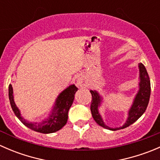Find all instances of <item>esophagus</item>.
<instances>
[{
	"instance_id": "1",
	"label": "esophagus",
	"mask_w": 160,
	"mask_h": 160,
	"mask_svg": "<svg viewBox=\"0 0 160 160\" xmlns=\"http://www.w3.org/2000/svg\"><path fill=\"white\" fill-rule=\"evenodd\" d=\"M76 83H77V86L80 87V88H83V87H85L87 85V81L85 80L84 77H83V76H79L77 78Z\"/></svg>"
}]
</instances>
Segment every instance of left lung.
Instances as JSON below:
<instances>
[{"instance_id":"8db88e82","label":"left lung","mask_w":160,"mask_h":160,"mask_svg":"<svg viewBox=\"0 0 160 160\" xmlns=\"http://www.w3.org/2000/svg\"><path fill=\"white\" fill-rule=\"evenodd\" d=\"M139 70V77H138V90L135 94L132 106L128 111V118L125 124L118 128H111L105 125L101 114H100L99 108L103 102V97L97 90H90V92L92 94V101L90 104V111L92 116L95 122L103 128L106 129L116 131L123 129L129 125H132L136 122L146 111L148 104L149 101L150 93H151V86H150L149 77L148 75L146 67L142 62L138 64Z\"/></svg>"}]
</instances>
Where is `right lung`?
Wrapping results in <instances>:
<instances>
[{
	"mask_svg": "<svg viewBox=\"0 0 160 160\" xmlns=\"http://www.w3.org/2000/svg\"><path fill=\"white\" fill-rule=\"evenodd\" d=\"M78 88L74 84H71L62 90L56 98L52 108L46 118L39 122H29L22 116L21 111L16 106L14 100V92L12 86L8 88V96L10 104L16 117L30 129L43 134H49L60 130L67 124L68 119V111L72 106L74 95Z\"/></svg>",
	"mask_w": 160,
	"mask_h": 160,
	"instance_id": "1",
	"label": "right lung"
}]
</instances>
